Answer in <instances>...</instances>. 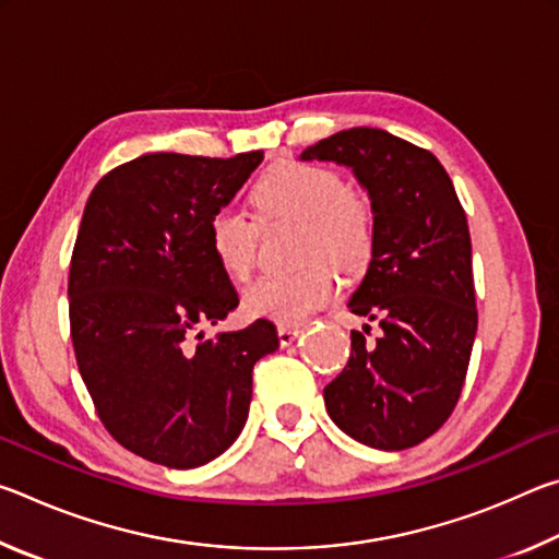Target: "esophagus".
Returning a JSON list of instances; mask_svg holds the SVG:
<instances>
[{"instance_id": "1", "label": "esophagus", "mask_w": 559, "mask_h": 559, "mask_svg": "<svg viewBox=\"0 0 559 559\" xmlns=\"http://www.w3.org/2000/svg\"><path fill=\"white\" fill-rule=\"evenodd\" d=\"M302 333L300 328H290V325H278V343L283 345V347H288V345H293L298 340V335Z\"/></svg>"}]
</instances>
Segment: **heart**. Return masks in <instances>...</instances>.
Listing matches in <instances>:
<instances>
[{
	"label": "heart",
	"mask_w": 559,
	"mask_h": 559,
	"mask_svg": "<svg viewBox=\"0 0 559 559\" xmlns=\"http://www.w3.org/2000/svg\"><path fill=\"white\" fill-rule=\"evenodd\" d=\"M261 219L288 216L302 222L300 253L306 261L325 259L345 273L362 271L374 251V216L362 194L325 165L278 163L251 194ZM214 261L231 278L243 281L257 266L259 226L241 212L216 210L206 222ZM337 296V278L325 263H310L288 276H266L243 293V310L278 325L296 328Z\"/></svg>",
	"instance_id": "obj_1"
}]
</instances>
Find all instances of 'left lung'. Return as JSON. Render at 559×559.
<instances>
[{"instance_id": "8db88e82", "label": "left lung", "mask_w": 559, "mask_h": 559, "mask_svg": "<svg viewBox=\"0 0 559 559\" xmlns=\"http://www.w3.org/2000/svg\"><path fill=\"white\" fill-rule=\"evenodd\" d=\"M353 169L374 216V251L347 308L382 328L353 330V353L325 386V409L365 447L402 451L429 439L456 406L478 310L466 212L429 150L377 128L340 130L302 150Z\"/></svg>"}]
</instances>
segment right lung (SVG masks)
Returning <instances> with one entry per match:
<instances>
[{
  "label": "right lung",
  "instance_id": "1",
  "mask_svg": "<svg viewBox=\"0 0 559 559\" xmlns=\"http://www.w3.org/2000/svg\"><path fill=\"white\" fill-rule=\"evenodd\" d=\"M261 159L143 155L110 169L83 212L69 271L75 362L110 437L159 466L222 456L249 416L253 365L278 349L263 318L189 345L239 306L206 222Z\"/></svg>",
  "mask_w": 559,
  "mask_h": 559
}]
</instances>
